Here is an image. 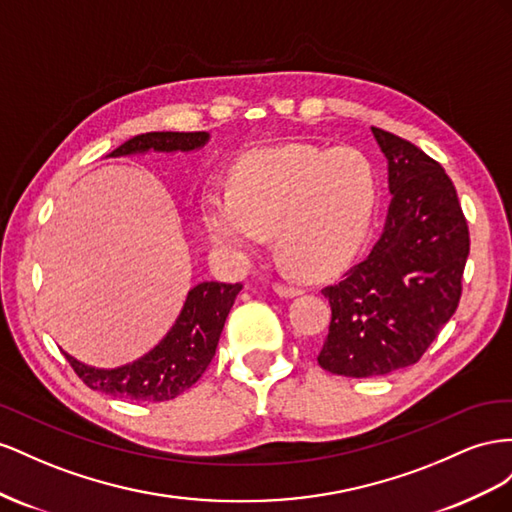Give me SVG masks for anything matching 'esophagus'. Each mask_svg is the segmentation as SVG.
<instances>
[{
    "label": "esophagus",
    "mask_w": 512,
    "mask_h": 512,
    "mask_svg": "<svg viewBox=\"0 0 512 512\" xmlns=\"http://www.w3.org/2000/svg\"><path fill=\"white\" fill-rule=\"evenodd\" d=\"M274 291L283 298H296L302 294V289H298L294 285H285V283H274Z\"/></svg>",
    "instance_id": "esophagus-1"
}]
</instances>
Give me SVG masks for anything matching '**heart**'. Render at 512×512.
<instances>
[{
  "instance_id": "1",
  "label": "heart",
  "mask_w": 512,
  "mask_h": 512,
  "mask_svg": "<svg viewBox=\"0 0 512 512\" xmlns=\"http://www.w3.org/2000/svg\"><path fill=\"white\" fill-rule=\"evenodd\" d=\"M377 182L352 148L285 145L255 152L233 169L231 191L199 203L208 240L246 264L276 238V251L306 276H324L354 257L371 225Z\"/></svg>"
}]
</instances>
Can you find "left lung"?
Wrapping results in <instances>:
<instances>
[{
  "label": "left lung",
  "mask_w": 512,
  "mask_h": 512,
  "mask_svg": "<svg viewBox=\"0 0 512 512\" xmlns=\"http://www.w3.org/2000/svg\"><path fill=\"white\" fill-rule=\"evenodd\" d=\"M392 195L382 236L326 287L332 319L317 362L345 377H377L418 362L455 315L470 231L442 165L414 143L371 128Z\"/></svg>",
  "instance_id": "8db88e82"
}]
</instances>
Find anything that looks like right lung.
I'll return each instance as SVG.
<instances>
[{"mask_svg":"<svg viewBox=\"0 0 512 512\" xmlns=\"http://www.w3.org/2000/svg\"><path fill=\"white\" fill-rule=\"evenodd\" d=\"M210 133H148L126 141L109 158L143 154H188ZM242 285L203 281L188 289L182 311L148 354L115 369H98L64 352L70 367L92 390L128 401H169L191 388L208 369L218 339Z\"/></svg>","mask_w":512,"mask_h":512,"instance_id":"1","label":"right lung"}]
</instances>
